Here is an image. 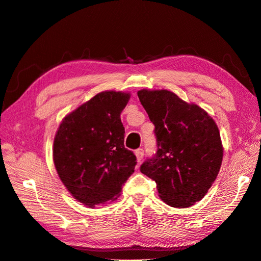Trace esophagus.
I'll list each match as a JSON object with an SVG mask.
<instances>
[{"instance_id":"esophagus-1","label":"esophagus","mask_w":261,"mask_h":261,"mask_svg":"<svg viewBox=\"0 0 261 261\" xmlns=\"http://www.w3.org/2000/svg\"><path fill=\"white\" fill-rule=\"evenodd\" d=\"M135 154L137 156V161L140 162L141 160H143L144 158V149L143 148H138L135 150Z\"/></svg>"}]
</instances>
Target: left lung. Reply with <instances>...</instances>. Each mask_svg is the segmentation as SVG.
Segmentation results:
<instances>
[{
	"label": "left lung",
	"mask_w": 261,
	"mask_h": 261,
	"mask_svg": "<svg viewBox=\"0 0 261 261\" xmlns=\"http://www.w3.org/2000/svg\"><path fill=\"white\" fill-rule=\"evenodd\" d=\"M140 103L154 125L156 151L140 165L160 198L175 208L201 200L223 158L218 126L208 113L169 90H140Z\"/></svg>",
	"instance_id": "left-lung-1"
}]
</instances>
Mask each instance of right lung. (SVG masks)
Returning <instances> with one entry per match:
<instances>
[{"instance_id": "right-lung-1", "label": "right lung", "mask_w": 261, "mask_h": 261, "mask_svg": "<svg viewBox=\"0 0 261 261\" xmlns=\"http://www.w3.org/2000/svg\"><path fill=\"white\" fill-rule=\"evenodd\" d=\"M128 93L103 91L68 114L53 145L55 169L75 198L88 207L115 200L137 164L124 146L121 112Z\"/></svg>"}]
</instances>
